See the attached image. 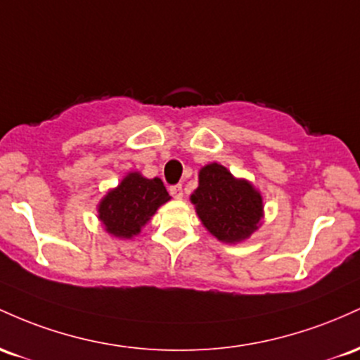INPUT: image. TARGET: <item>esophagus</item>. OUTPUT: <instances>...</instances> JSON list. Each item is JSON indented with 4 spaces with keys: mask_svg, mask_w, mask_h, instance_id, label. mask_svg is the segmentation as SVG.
I'll return each mask as SVG.
<instances>
[{
    "mask_svg": "<svg viewBox=\"0 0 360 360\" xmlns=\"http://www.w3.org/2000/svg\"><path fill=\"white\" fill-rule=\"evenodd\" d=\"M169 193H172L173 197H175V199H181V197H184V191H181V185H172V187H169Z\"/></svg>",
    "mask_w": 360,
    "mask_h": 360,
    "instance_id": "obj_1",
    "label": "esophagus"
}]
</instances>
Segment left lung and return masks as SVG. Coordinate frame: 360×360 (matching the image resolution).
Returning a JSON list of instances; mask_svg holds the SVG:
<instances>
[{"instance_id": "1", "label": "left lung", "mask_w": 360, "mask_h": 360, "mask_svg": "<svg viewBox=\"0 0 360 360\" xmlns=\"http://www.w3.org/2000/svg\"><path fill=\"white\" fill-rule=\"evenodd\" d=\"M202 224L224 243H238L257 231L264 217V200L248 180L234 179L219 163L199 172V187L191 195Z\"/></svg>"}]
</instances>
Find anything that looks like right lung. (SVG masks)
<instances>
[{"mask_svg":"<svg viewBox=\"0 0 360 360\" xmlns=\"http://www.w3.org/2000/svg\"><path fill=\"white\" fill-rule=\"evenodd\" d=\"M169 199L160 179H146L139 172H131L100 200L98 219L112 236L131 240Z\"/></svg>","mask_w":360,"mask_h":360,"instance_id":"obj_1","label":"right lung"}]
</instances>
